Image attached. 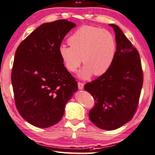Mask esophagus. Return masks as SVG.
<instances>
[{
    "instance_id": "esophagus-1",
    "label": "esophagus",
    "mask_w": 155,
    "mask_h": 155,
    "mask_svg": "<svg viewBox=\"0 0 155 155\" xmlns=\"http://www.w3.org/2000/svg\"><path fill=\"white\" fill-rule=\"evenodd\" d=\"M78 88H79V89H80V90H82V89H83V88H84V84H83L82 82H78Z\"/></svg>"
}]
</instances>
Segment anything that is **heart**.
<instances>
[{"instance_id": "obj_1", "label": "heart", "mask_w": 155, "mask_h": 155, "mask_svg": "<svg viewBox=\"0 0 155 155\" xmlns=\"http://www.w3.org/2000/svg\"><path fill=\"white\" fill-rule=\"evenodd\" d=\"M68 42L71 47H60L59 55L70 72H75L83 62L84 66L78 74L82 79H88L93 73L96 76L103 75L113 64L117 45L108 31L83 26L69 37Z\"/></svg>"}]
</instances>
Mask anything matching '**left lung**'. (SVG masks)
Wrapping results in <instances>:
<instances>
[{
	"mask_svg": "<svg viewBox=\"0 0 155 155\" xmlns=\"http://www.w3.org/2000/svg\"><path fill=\"white\" fill-rule=\"evenodd\" d=\"M116 55L110 68L84 85L95 104L89 117L93 124L104 130H115L129 122L138 107L143 75L137 50L115 24Z\"/></svg>",
	"mask_w": 155,
	"mask_h": 155,
	"instance_id": "obj_1",
	"label": "left lung"
}]
</instances>
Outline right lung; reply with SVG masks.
<instances>
[{"mask_svg": "<svg viewBox=\"0 0 155 155\" xmlns=\"http://www.w3.org/2000/svg\"><path fill=\"white\" fill-rule=\"evenodd\" d=\"M75 24L60 19L40 25L16 50L12 84L17 110L33 126L48 128L61 120L78 82L59 55L66 35Z\"/></svg>", "mask_w": 155, "mask_h": 155, "instance_id": "1", "label": "right lung"}]
</instances>
